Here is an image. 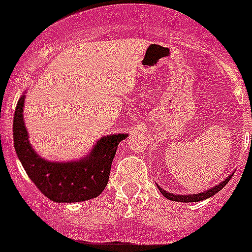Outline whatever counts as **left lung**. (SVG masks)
<instances>
[{"mask_svg": "<svg viewBox=\"0 0 252 252\" xmlns=\"http://www.w3.org/2000/svg\"><path fill=\"white\" fill-rule=\"evenodd\" d=\"M232 175L233 174L228 175V177H227L224 180H222L220 184L212 187L211 189H207V190H204V192L197 193V194H173V193H169L168 190H165V189H162L159 184H157V187L159 188L160 193H161V194L164 195L165 198H168L169 201L183 202V203H192V202H201V201H204V199H207V198L213 197L216 193L220 192V190H221V189L223 188V187L226 186L228 182H230V179L232 178Z\"/></svg>", "mask_w": 252, "mask_h": 252, "instance_id": "8db88e82", "label": "left lung"}]
</instances>
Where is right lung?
<instances>
[{
    "mask_svg": "<svg viewBox=\"0 0 252 252\" xmlns=\"http://www.w3.org/2000/svg\"><path fill=\"white\" fill-rule=\"evenodd\" d=\"M25 93L13 117V145L19 160L39 190L50 201L74 203L98 197L106 188L111 165L120 142L127 133L102 136L90 154L74 161H49L34 150L24 121Z\"/></svg>",
    "mask_w": 252,
    "mask_h": 252,
    "instance_id": "add662e5",
    "label": "right lung"
}]
</instances>
